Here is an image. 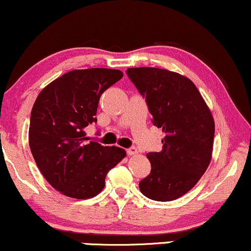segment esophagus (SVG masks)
Listing matches in <instances>:
<instances>
[{
    "label": "esophagus",
    "mask_w": 251,
    "mask_h": 251,
    "mask_svg": "<svg viewBox=\"0 0 251 251\" xmlns=\"http://www.w3.org/2000/svg\"><path fill=\"white\" fill-rule=\"evenodd\" d=\"M128 155H137L138 154V150L135 147H129V149L126 150Z\"/></svg>",
    "instance_id": "esophagus-1"
}]
</instances>
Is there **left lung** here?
<instances>
[{
    "label": "left lung",
    "instance_id": "1",
    "mask_svg": "<svg viewBox=\"0 0 251 251\" xmlns=\"http://www.w3.org/2000/svg\"><path fill=\"white\" fill-rule=\"evenodd\" d=\"M129 79L145 97L153 125L162 128V150L147 153L151 173L140 192L155 201H173L201 179L212 160L215 124L194 83L176 72L129 68Z\"/></svg>",
    "mask_w": 251,
    "mask_h": 251
}]
</instances>
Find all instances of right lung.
Wrapping results in <instances>:
<instances>
[{"mask_svg": "<svg viewBox=\"0 0 251 251\" xmlns=\"http://www.w3.org/2000/svg\"><path fill=\"white\" fill-rule=\"evenodd\" d=\"M123 76L114 69L74 70L39 92L30 116L29 146L45 180L63 195L83 200L99 194L108 171L126 156L125 150L102 146L84 131L97 122L102 92Z\"/></svg>", "mask_w": 251, "mask_h": 251, "instance_id": "right-lung-1", "label": "right lung"}]
</instances>
